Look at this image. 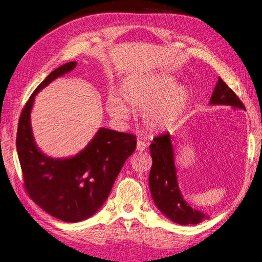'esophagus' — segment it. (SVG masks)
Instances as JSON below:
<instances>
[{"instance_id": "34e87169", "label": "esophagus", "mask_w": 262, "mask_h": 262, "mask_svg": "<svg viewBox=\"0 0 262 262\" xmlns=\"http://www.w3.org/2000/svg\"><path fill=\"white\" fill-rule=\"evenodd\" d=\"M136 149H137V151H139V152L146 151V149H147V144L144 143L143 141H141V140H138V141H137V147H136Z\"/></svg>"}]
</instances>
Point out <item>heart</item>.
<instances>
[{"instance_id":"obj_1","label":"heart","mask_w":262,"mask_h":262,"mask_svg":"<svg viewBox=\"0 0 262 262\" xmlns=\"http://www.w3.org/2000/svg\"><path fill=\"white\" fill-rule=\"evenodd\" d=\"M120 97L106 99V111L119 122L129 118L130 108L140 111L142 125L151 132H164L173 127L191 104V93L169 74L132 77L120 87Z\"/></svg>"}]
</instances>
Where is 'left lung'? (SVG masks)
Returning a JSON list of instances; mask_svg holds the SVG:
<instances>
[{"label":"left lung","instance_id":"obj_1","mask_svg":"<svg viewBox=\"0 0 262 262\" xmlns=\"http://www.w3.org/2000/svg\"><path fill=\"white\" fill-rule=\"evenodd\" d=\"M209 104L228 105L244 110L245 106L235 93L220 77L210 97ZM152 166L149 186L154 204L169 220L178 225H198L209 217L204 212L192 208L183 199L178 186L175 153L169 133L160 135L150 144Z\"/></svg>","mask_w":262,"mask_h":262}]
</instances>
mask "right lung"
Listing matches in <instances>:
<instances>
[{
	"label": "right lung",
	"instance_id": "obj_1",
	"mask_svg": "<svg viewBox=\"0 0 262 262\" xmlns=\"http://www.w3.org/2000/svg\"><path fill=\"white\" fill-rule=\"evenodd\" d=\"M75 67L76 61L64 63L36 87L23 109L16 139L29 196L47 214L66 222L85 220L99 210L137 143L132 134L100 127L73 157L54 159L38 149L31 126L35 96Z\"/></svg>",
	"mask_w": 262,
	"mask_h": 262
}]
</instances>
